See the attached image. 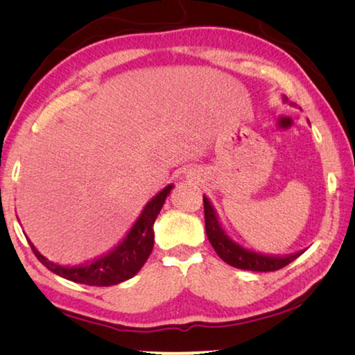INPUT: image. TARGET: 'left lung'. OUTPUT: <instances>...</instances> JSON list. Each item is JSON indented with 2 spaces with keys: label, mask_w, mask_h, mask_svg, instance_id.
Wrapping results in <instances>:
<instances>
[{
  "label": "left lung",
  "mask_w": 355,
  "mask_h": 355,
  "mask_svg": "<svg viewBox=\"0 0 355 355\" xmlns=\"http://www.w3.org/2000/svg\"><path fill=\"white\" fill-rule=\"evenodd\" d=\"M284 103H288L287 96H282ZM295 105L293 103H290ZM309 121V120H307ZM310 124V123H309ZM204 216H206V232L210 245L214 246L215 252L218 254L221 260H225L227 265L234 266L239 270L248 271H276L284 268L285 265L293 262L295 259L301 256L302 252H295L290 256L279 257V256H265V254L256 252L248 248L241 246L239 241H235L223 226L220 216L216 214L214 204L210 202L209 198L204 195Z\"/></svg>",
  "instance_id": "1"
}]
</instances>
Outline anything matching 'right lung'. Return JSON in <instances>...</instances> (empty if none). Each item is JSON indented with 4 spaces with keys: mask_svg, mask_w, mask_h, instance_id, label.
<instances>
[{
    "mask_svg": "<svg viewBox=\"0 0 355 355\" xmlns=\"http://www.w3.org/2000/svg\"><path fill=\"white\" fill-rule=\"evenodd\" d=\"M174 184H168L151 201H148L121 243H118L110 252L95 259L90 263L76 266L54 263L40 254V251L33 245V241H29V245L33 248L35 257L49 271L68 279V281L84 285H96V287H110V285L121 284L134 277L151 254L154 248V221L157 220V215L164 207L166 196L171 193Z\"/></svg>",
    "mask_w": 355,
    "mask_h": 355,
    "instance_id": "right-lung-1",
    "label": "right lung"
}]
</instances>
